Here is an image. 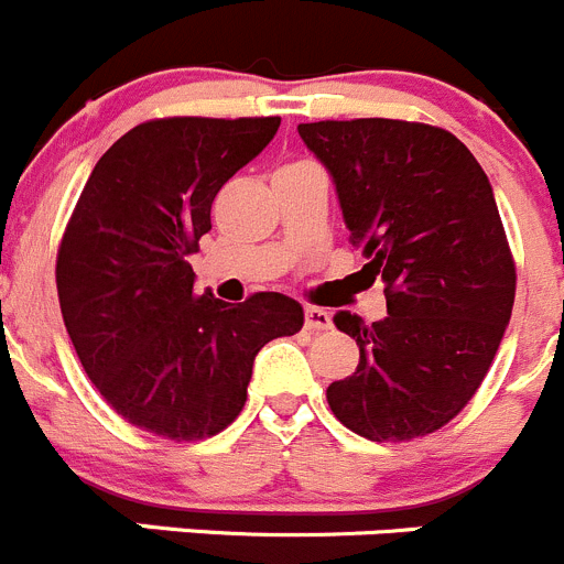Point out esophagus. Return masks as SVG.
I'll return each mask as SVG.
<instances>
[{
  "label": "esophagus",
  "mask_w": 564,
  "mask_h": 564,
  "mask_svg": "<svg viewBox=\"0 0 564 564\" xmlns=\"http://www.w3.org/2000/svg\"><path fill=\"white\" fill-rule=\"evenodd\" d=\"M304 328L312 334L326 332V328H332V315H328L326 310H321V306H306Z\"/></svg>",
  "instance_id": "obj_1"
}]
</instances>
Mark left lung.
<instances>
[{
  "label": "left lung",
  "mask_w": 564,
  "mask_h": 564,
  "mask_svg": "<svg viewBox=\"0 0 564 564\" xmlns=\"http://www.w3.org/2000/svg\"><path fill=\"white\" fill-rule=\"evenodd\" d=\"M299 137L332 175L389 312L372 326L334 315L359 345V367L326 389L328 405L370 442L427 436L479 389L516 301L488 175L458 137L425 122H301Z\"/></svg>",
  "instance_id": "left-lung-1"
}]
</instances>
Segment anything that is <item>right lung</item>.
<instances>
[{"instance_id":"1","label":"right lung","mask_w":564,"mask_h":564,"mask_svg":"<svg viewBox=\"0 0 564 564\" xmlns=\"http://www.w3.org/2000/svg\"><path fill=\"white\" fill-rule=\"evenodd\" d=\"M280 117H166L131 128L76 203L57 258L65 328L106 403L142 431L197 442L247 403L258 350L304 326L299 301L194 293L188 254L219 188L263 153Z\"/></svg>"}]
</instances>
